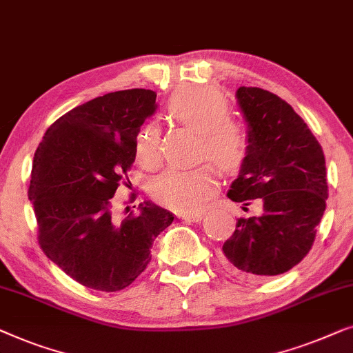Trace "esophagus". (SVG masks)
Here are the masks:
<instances>
[{
  "instance_id": "esophagus-1",
  "label": "esophagus",
  "mask_w": 353,
  "mask_h": 353,
  "mask_svg": "<svg viewBox=\"0 0 353 353\" xmlns=\"http://www.w3.org/2000/svg\"><path fill=\"white\" fill-rule=\"evenodd\" d=\"M179 217H182V219H185V221H192V222H198V221H201V217H203V212H200V211H190V212H181V214H179Z\"/></svg>"
}]
</instances>
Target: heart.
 Masks as SVG:
<instances>
[{
  "instance_id": "b5f03b06",
  "label": "heart",
  "mask_w": 353,
  "mask_h": 353,
  "mask_svg": "<svg viewBox=\"0 0 353 353\" xmlns=\"http://www.w3.org/2000/svg\"><path fill=\"white\" fill-rule=\"evenodd\" d=\"M168 113L177 123L201 134V157L210 158L224 172L243 166L251 150V134L241 121L230 118V103L211 86L177 89L168 102ZM136 160L143 168L160 161V129L148 123L136 137ZM217 188L214 168L201 165L193 170L170 168L153 181L157 200L179 211H195Z\"/></svg>"
}]
</instances>
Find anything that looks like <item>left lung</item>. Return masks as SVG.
I'll list each match as a JSON object with an SVG mask.
<instances>
[{
  "instance_id": "left-lung-1",
  "label": "left lung",
  "mask_w": 353,
  "mask_h": 353,
  "mask_svg": "<svg viewBox=\"0 0 353 353\" xmlns=\"http://www.w3.org/2000/svg\"><path fill=\"white\" fill-rule=\"evenodd\" d=\"M236 101L251 134V150L227 196L243 206L257 200L262 214L238 217L222 246L225 265L245 278L280 275L307 256L323 217L327 198L323 148L276 94L241 86Z\"/></svg>"
}]
</instances>
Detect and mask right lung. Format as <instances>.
<instances>
[{"label": "right lung", "instance_id": "obj_1", "mask_svg": "<svg viewBox=\"0 0 353 353\" xmlns=\"http://www.w3.org/2000/svg\"><path fill=\"white\" fill-rule=\"evenodd\" d=\"M157 92H108L62 115L34 152L28 198L44 254L79 285L120 291L147 269L153 240L172 212L143 201L118 222L112 198L136 160V137ZM128 182L126 183L125 181Z\"/></svg>", "mask_w": 353, "mask_h": 353}]
</instances>
